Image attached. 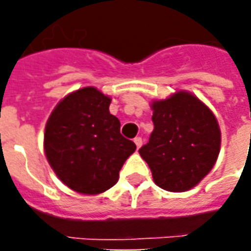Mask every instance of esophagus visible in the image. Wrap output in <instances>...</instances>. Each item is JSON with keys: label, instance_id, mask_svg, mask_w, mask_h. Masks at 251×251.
Masks as SVG:
<instances>
[{"label": "esophagus", "instance_id": "34e87169", "mask_svg": "<svg viewBox=\"0 0 251 251\" xmlns=\"http://www.w3.org/2000/svg\"><path fill=\"white\" fill-rule=\"evenodd\" d=\"M134 144H136V147L140 149V148H141V145H142V138H141V137H136V138H134Z\"/></svg>", "mask_w": 251, "mask_h": 251}]
</instances>
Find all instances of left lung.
Masks as SVG:
<instances>
[{
  "label": "left lung",
  "mask_w": 251,
  "mask_h": 251,
  "mask_svg": "<svg viewBox=\"0 0 251 251\" xmlns=\"http://www.w3.org/2000/svg\"><path fill=\"white\" fill-rule=\"evenodd\" d=\"M152 109L154 129L138 152L160 188L191 189L212 169L219 154L221 130L215 115L185 91L153 102Z\"/></svg>",
  "instance_id": "obj_1"
}]
</instances>
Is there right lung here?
Wrapping results in <instances>:
<instances>
[{"mask_svg":"<svg viewBox=\"0 0 251 251\" xmlns=\"http://www.w3.org/2000/svg\"><path fill=\"white\" fill-rule=\"evenodd\" d=\"M110 102L97 88H80L59 102L47 122V160L57 177L79 194L111 188L136 151V144L121 134L120 120L110 114Z\"/></svg>","mask_w":251,"mask_h":251,"instance_id":"add662e5","label":"right lung"}]
</instances>
